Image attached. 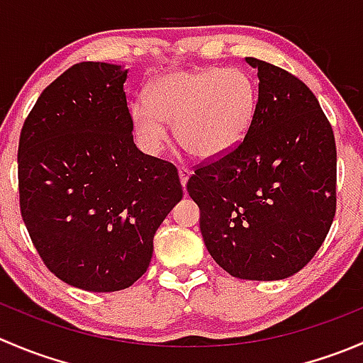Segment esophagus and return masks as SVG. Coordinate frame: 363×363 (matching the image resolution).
<instances>
[{
  "label": "esophagus",
  "mask_w": 363,
  "mask_h": 363,
  "mask_svg": "<svg viewBox=\"0 0 363 363\" xmlns=\"http://www.w3.org/2000/svg\"><path fill=\"white\" fill-rule=\"evenodd\" d=\"M191 177V170L186 167H181L179 168V179H181V184L182 188H186V184H188V179Z\"/></svg>",
  "instance_id": "1"
}]
</instances>
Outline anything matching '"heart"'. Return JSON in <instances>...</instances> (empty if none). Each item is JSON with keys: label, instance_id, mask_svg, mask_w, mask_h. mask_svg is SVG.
Returning a JSON list of instances; mask_svg holds the SVG:
<instances>
[{"label": "heart", "instance_id": "obj_1", "mask_svg": "<svg viewBox=\"0 0 363 363\" xmlns=\"http://www.w3.org/2000/svg\"><path fill=\"white\" fill-rule=\"evenodd\" d=\"M256 91L247 73L237 68L172 72L149 86L147 98L130 107L131 126L147 151L167 142L174 124L179 145L200 160L228 155L246 137L255 117Z\"/></svg>", "mask_w": 363, "mask_h": 363}]
</instances>
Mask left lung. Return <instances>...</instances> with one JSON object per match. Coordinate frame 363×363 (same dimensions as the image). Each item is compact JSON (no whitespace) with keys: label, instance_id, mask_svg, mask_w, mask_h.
Returning <instances> with one entry per match:
<instances>
[{"label":"left lung","instance_id":"1","mask_svg":"<svg viewBox=\"0 0 363 363\" xmlns=\"http://www.w3.org/2000/svg\"><path fill=\"white\" fill-rule=\"evenodd\" d=\"M258 69V101L244 140L188 181L207 251L230 276L277 281L316 255L335 216L337 151L309 87L286 69Z\"/></svg>","mask_w":363,"mask_h":363}]
</instances>
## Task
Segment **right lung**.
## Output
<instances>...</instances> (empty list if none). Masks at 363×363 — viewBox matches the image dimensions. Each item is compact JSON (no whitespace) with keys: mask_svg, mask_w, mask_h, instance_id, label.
I'll list each match as a JSON object with an SVG mask.
<instances>
[{"mask_svg":"<svg viewBox=\"0 0 363 363\" xmlns=\"http://www.w3.org/2000/svg\"><path fill=\"white\" fill-rule=\"evenodd\" d=\"M128 69L79 63L43 89L21 131V214L47 269L69 286L119 291L147 270L182 199L177 168L138 151Z\"/></svg>","mask_w":363,"mask_h":363,"instance_id":"1","label":"right lung"}]
</instances>
